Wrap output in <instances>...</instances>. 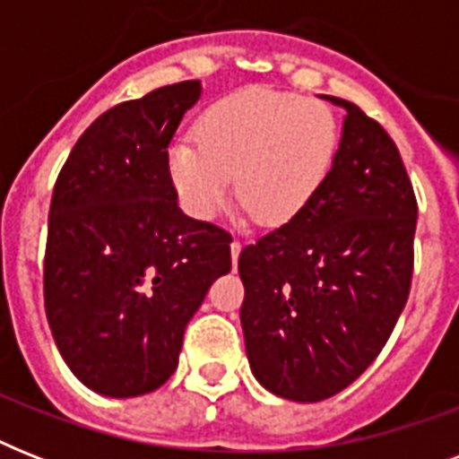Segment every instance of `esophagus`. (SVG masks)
<instances>
[{"label": "esophagus", "mask_w": 459, "mask_h": 459, "mask_svg": "<svg viewBox=\"0 0 459 459\" xmlns=\"http://www.w3.org/2000/svg\"><path fill=\"white\" fill-rule=\"evenodd\" d=\"M240 250H243V243L236 238V240L230 243V257H233V264H236L238 257H240Z\"/></svg>", "instance_id": "1"}]
</instances>
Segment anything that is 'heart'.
<instances>
[{"label": "heart", "instance_id": "obj_1", "mask_svg": "<svg viewBox=\"0 0 459 459\" xmlns=\"http://www.w3.org/2000/svg\"><path fill=\"white\" fill-rule=\"evenodd\" d=\"M338 152L333 111L300 95L243 90L214 102L197 121V138L169 147L166 169L180 207L214 219L233 193L259 221L281 226L300 214L324 186Z\"/></svg>", "mask_w": 459, "mask_h": 459}]
</instances>
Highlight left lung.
<instances>
[{
  "label": "left lung",
  "mask_w": 459,
  "mask_h": 459,
  "mask_svg": "<svg viewBox=\"0 0 459 459\" xmlns=\"http://www.w3.org/2000/svg\"><path fill=\"white\" fill-rule=\"evenodd\" d=\"M324 186L300 214L247 245L240 324L259 384L319 403L369 367L410 295L417 200L398 147L352 102Z\"/></svg>",
  "instance_id": "obj_1"
}]
</instances>
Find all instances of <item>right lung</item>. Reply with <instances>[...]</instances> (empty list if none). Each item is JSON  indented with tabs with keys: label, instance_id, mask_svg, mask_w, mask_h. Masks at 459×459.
<instances>
[{
	"label": "right lung",
	"instance_id": "add662e5",
	"mask_svg": "<svg viewBox=\"0 0 459 459\" xmlns=\"http://www.w3.org/2000/svg\"><path fill=\"white\" fill-rule=\"evenodd\" d=\"M200 95V81H183L104 111L54 186L47 321L68 369L107 398L169 381L187 321L230 272V233L183 214L166 169Z\"/></svg>",
	"mask_w": 459,
	"mask_h": 459
}]
</instances>
